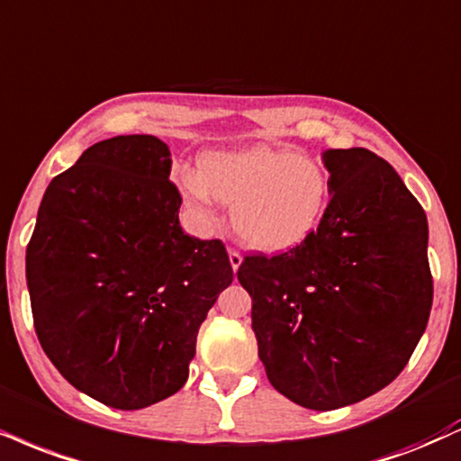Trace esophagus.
Segmentation results:
<instances>
[{"instance_id":"34e87169","label":"esophagus","mask_w":461,"mask_h":461,"mask_svg":"<svg viewBox=\"0 0 461 461\" xmlns=\"http://www.w3.org/2000/svg\"><path fill=\"white\" fill-rule=\"evenodd\" d=\"M230 264H231V268H234V273L238 268H240V264H242L240 251H236V249H230Z\"/></svg>"}]
</instances>
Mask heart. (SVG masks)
Returning a JSON list of instances; mask_svg holds the SVG:
<instances>
[{
  "label": "heart",
  "mask_w": 461,
  "mask_h": 461,
  "mask_svg": "<svg viewBox=\"0 0 461 461\" xmlns=\"http://www.w3.org/2000/svg\"><path fill=\"white\" fill-rule=\"evenodd\" d=\"M182 195L210 216L212 197L231 206L236 234L249 247L281 253L318 230L330 199V177L318 158L290 149L255 146L206 152L199 174H176Z\"/></svg>",
  "instance_id": "b5f03b06"
}]
</instances>
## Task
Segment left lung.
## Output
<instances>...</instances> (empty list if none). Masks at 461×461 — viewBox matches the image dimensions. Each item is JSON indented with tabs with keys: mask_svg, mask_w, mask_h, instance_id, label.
I'll return each mask as SVG.
<instances>
[{
	"mask_svg": "<svg viewBox=\"0 0 461 461\" xmlns=\"http://www.w3.org/2000/svg\"><path fill=\"white\" fill-rule=\"evenodd\" d=\"M330 199L307 240L245 255L238 281L270 384L309 410L374 395L402 374L434 298L427 216L365 148L326 149Z\"/></svg>",
	"mask_w": 461,
	"mask_h": 461,
	"instance_id": "8db88e82",
	"label": "left lung"
}]
</instances>
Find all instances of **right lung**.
<instances>
[{
  "label": "right lung",
  "instance_id": "1",
  "mask_svg": "<svg viewBox=\"0 0 461 461\" xmlns=\"http://www.w3.org/2000/svg\"><path fill=\"white\" fill-rule=\"evenodd\" d=\"M169 174L158 137L94 143L47 186L27 245L44 354L75 389L118 410L185 386L199 326L234 279L219 238L182 231Z\"/></svg>",
  "mask_w": 461,
  "mask_h": 461
}]
</instances>
